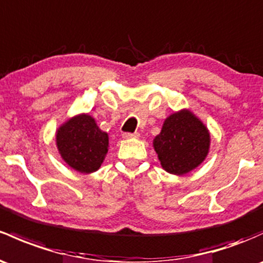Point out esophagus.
Returning <instances> with one entry per match:
<instances>
[{
	"label": "esophagus",
	"mask_w": 263,
	"mask_h": 263,
	"mask_svg": "<svg viewBox=\"0 0 263 263\" xmlns=\"http://www.w3.org/2000/svg\"><path fill=\"white\" fill-rule=\"evenodd\" d=\"M123 137L124 139H136V137H139V134H137V132H135V134L126 132V134H123Z\"/></svg>",
	"instance_id": "34e87169"
}]
</instances>
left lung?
Returning <instances> with one entry per match:
<instances>
[{"instance_id":"8db88e82","label":"left lung","mask_w":263,"mask_h":263,"mask_svg":"<svg viewBox=\"0 0 263 263\" xmlns=\"http://www.w3.org/2000/svg\"><path fill=\"white\" fill-rule=\"evenodd\" d=\"M211 136L206 127L190 110L168 116L154 147L161 166L174 175H184L206 157Z\"/></svg>"}]
</instances>
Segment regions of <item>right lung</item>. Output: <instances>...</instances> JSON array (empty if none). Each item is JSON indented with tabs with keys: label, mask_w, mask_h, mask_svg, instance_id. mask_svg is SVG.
<instances>
[{
	"label": "right lung",
	"mask_w": 263,
	"mask_h": 263,
	"mask_svg": "<svg viewBox=\"0 0 263 263\" xmlns=\"http://www.w3.org/2000/svg\"><path fill=\"white\" fill-rule=\"evenodd\" d=\"M57 145L69 166L89 174L98 170L108 153V135L89 115H79L58 129Z\"/></svg>",
	"instance_id": "1"
}]
</instances>
